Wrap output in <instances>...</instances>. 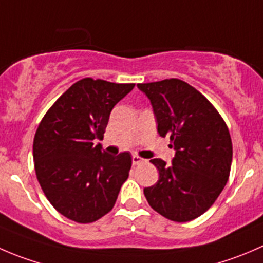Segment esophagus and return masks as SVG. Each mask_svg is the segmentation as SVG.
Listing matches in <instances>:
<instances>
[{
	"instance_id": "esophagus-1",
	"label": "esophagus",
	"mask_w": 263,
	"mask_h": 263,
	"mask_svg": "<svg viewBox=\"0 0 263 263\" xmlns=\"http://www.w3.org/2000/svg\"><path fill=\"white\" fill-rule=\"evenodd\" d=\"M144 161H145V159H142L141 156H139V155L132 156V164H134V165H139V164L144 163Z\"/></svg>"
}]
</instances>
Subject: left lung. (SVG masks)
I'll return each mask as SVG.
<instances>
[{"label": "left lung", "mask_w": 263, "mask_h": 263, "mask_svg": "<svg viewBox=\"0 0 263 263\" xmlns=\"http://www.w3.org/2000/svg\"><path fill=\"white\" fill-rule=\"evenodd\" d=\"M153 104L158 132L176 150L172 165L150 160L159 179L144 190L148 205L166 219L185 222L209 210L230 174L233 145L227 123L198 90L179 79L137 84Z\"/></svg>", "instance_id": "obj_1"}]
</instances>
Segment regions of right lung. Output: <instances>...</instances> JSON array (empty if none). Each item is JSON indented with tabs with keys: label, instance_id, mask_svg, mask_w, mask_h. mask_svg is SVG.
<instances>
[{
	"label": "right lung",
	"instance_id": "right-lung-1",
	"mask_svg": "<svg viewBox=\"0 0 263 263\" xmlns=\"http://www.w3.org/2000/svg\"><path fill=\"white\" fill-rule=\"evenodd\" d=\"M135 84L85 78L47 110L33 142L36 179L53 208L72 221H97L115 206L132 165L129 153L112 156L103 140L113 107Z\"/></svg>",
	"mask_w": 263,
	"mask_h": 263
}]
</instances>
